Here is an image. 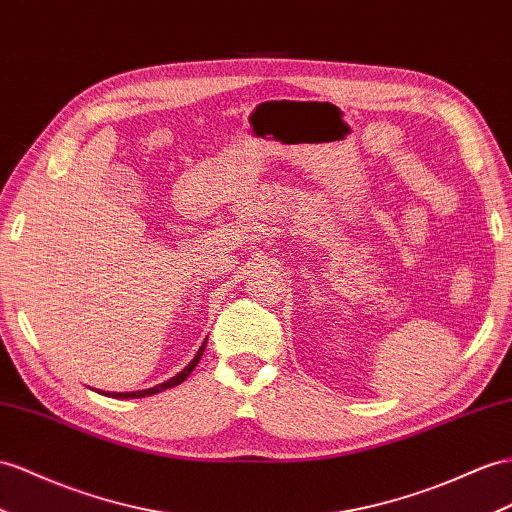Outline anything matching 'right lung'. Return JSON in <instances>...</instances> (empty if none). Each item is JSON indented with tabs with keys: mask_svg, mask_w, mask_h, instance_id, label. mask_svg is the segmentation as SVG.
<instances>
[{
	"mask_svg": "<svg viewBox=\"0 0 512 512\" xmlns=\"http://www.w3.org/2000/svg\"><path fill=\"white\" fill-rule=\"evenodd\" d=\"M205 344L207 342H203V346L199 348V352H196L194 355V359L186 365V368H183L177 376H173V378H168L166 383H162V385H155V387H151V389H142V391H127V393H106V396H110V398H144V396H153V393H160V391H164V389H170V387H175V385H181L183 381H186V378L190 376V372L196 368V363L201 361V357H203V352H205Z\"/></svg>",
	"mask_w": 512,
	"mask_h": 512,
	"instance_id": "1",
	"label": "right lung"
}]
</instances>
